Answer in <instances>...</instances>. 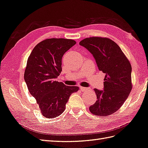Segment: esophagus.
Returning a JSON list of instances; mask_svg holds the SVG:
<instances>
[{"mask_svg":"<svg viewBox=\"0 0 148 148\" xmlns=\"http://www.w3.org/2000/svg\"><path fill=\"white\" fill-rule=\"evenodd\" d=\"M80 90L82 91H86L87 90H89L88 88H86V87H80Z\"/></svg>","mask_w":148,"mask_h":148,"instance_id":"1","label":"esophagus"}]
</instances>
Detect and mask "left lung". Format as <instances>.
<instances>
[{
  "instance_id": "obj_1",
  "label": "left lung",
  "mask_w": 148,
  "mask_h": 148,
  "mask_svg": "<svg viewBox=\"0 0 148 148\" xmlns=\"http://www.w3.org/2000/svg\"><path fill=\"white\" fill-rule=\"evenodd\" d=\"M79 45L92 55L98 69L106 74L103 90L94 89L97 100L90 111L101 116L113 114L131 91V65L118 45L107 38H87Z\"/></svg>"
}]
</instances>
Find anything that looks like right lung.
I'll return each instance as SVG.
<instances>
[{"mask_svg": "<svg viewBox=\"0 0 148 148\" xmlns=\"http://www.w3.org/2000/svg\"><path fill=\"white\" fill-rule=\"evenodd\" d=\"M76 43L64 38H50L37 44L27 61L25 81L42 115L52 119L61 115L77 86H69L56 79L62 71V58Z\"/></svg>", "mask_w": 148, "mask_h": 148, "instance_id": "obj_1", "label": "right lung"}]
</instances>
